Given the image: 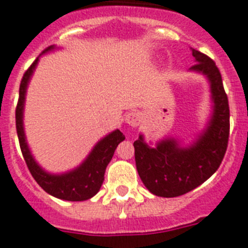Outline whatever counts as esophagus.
I'll list each match as a JSON object with an SVG mask.
<instances>
[{"label":"esophagus","mask_w":248,"mask_h":248,"mask_svg":"<svg viewBox=\"0 0 248 248\" xmlns=\"http://www.w3.org/2000/svg\"><path fill=\"white\" fill-rule=\"evenodd\" d=\"M141 113L136 111H131L128 112L124 117V121H126L127 124H130L132 127H137L140 124H141Z\"/></svg>","instance_id":"obj_1"}]
</instances>
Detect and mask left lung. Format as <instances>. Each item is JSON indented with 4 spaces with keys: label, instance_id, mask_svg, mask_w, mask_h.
I'll return each mask as SVG.
<instances>
[{
    "label": "left lung",
    "instance_id": "obj_1",
    "mask_svg": "<svg viewBox=\"0 0 248 248\" xmlns=\"http://www.w3.org/2000/svg\"><path fill=\"white\" fill-rule=\"evenodd\" d=\"M195 64L189 72L206 77L210 85L211 115L207 124L191 142L165 137L151 146L140 135L133 142L136 167L151 193L177 197L202 185L214 175L225 156L230 135V108L221 73L210 57L191 48Z\"/></svg>",
    "mask_w": 248,
    "mask_h": 248
}]
</instances>
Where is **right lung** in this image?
<instances>
[{
    "label": "right lung",
    "instance_id": "right-lung-1",
    "mask_svg": "<svg viewBox=\"0 0 248 248\" xmlns=\"http://www.w3.org/2000/svg\"><path fill=\"white\" fill-rule=\"evenodd\" d=\"M59 47L49 46L48 48L45 49L23 75L20 85V98H18L16 108L17 136L20 141L23 158L27 163L31 175L48 195L53 196L56 199L64 200V201H86L93 197L100 191L103 180H105V171H106L107 165L115 154L118 143L124 140V136L120 130L112 131L93 146L91 152L77 167L70 171L62 172V173H52V172L46 171L34 160L27 143L25 126H23L26 93H27L30 81L36 71L41 56Z\"/></svg>",
    "mask_w": 248,
    "mask_h": 248
}]
</instances>
